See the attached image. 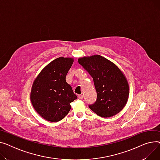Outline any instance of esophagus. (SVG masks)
<instances>
[{"label":"esophagus","mask_w":160,"mask_h":160,"mask_svg":"<svg viewBox=\"0 0 160 160\" xmlns=\"http://www.w3.org/2000/svg\"><path fill=\"white\" fill-rule=\"evenodd\" d=\"M78 98H79V99H83V96H82V94H79V95H78Z\"/></svg>","instance_id":"obj_1"}]
</instances>
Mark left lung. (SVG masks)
I'll list each match as a JSON object with an SVG mask.
<instances>
[{
  "mask_svg": "<svg viewBox=\"0 0 160 160\" xmlns=\"http://www.w3.org/2000/svg\"><path fill=\"white\" fill-rule=\"evenodd\" d=\"M79 63L93 79L97 99L89 108L102 118L113 116L123 109L128 101L129 86L117 66L99 55L84 57Z\"/></svg>",
  "mask_w": 160,
  "mask_h": 160,
  "instance_id": "8db88e82",
  "label": "left lung"
}]
</instances>
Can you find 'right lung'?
Wrapping results in <instances>:
<instances>
[{
    "label": "right lung",
    "mask_w": 160,
    "mask_h": 160,
    "mask_svg": "<svg viewBox=\"0 0 160 160\" xmlns=\"http://www.w3.org/2000/svg\"><path fill=\"white\" fill-rule=\"evenodd\" d=\"M73 62L72 58L55 59L42 70L33 83L30 94L32 105L47 121L62 119L71 109L70 103L78 99L66 81Z\"/></svg>",
    "instance_id": "right-lung-1"
}]
</instances>
